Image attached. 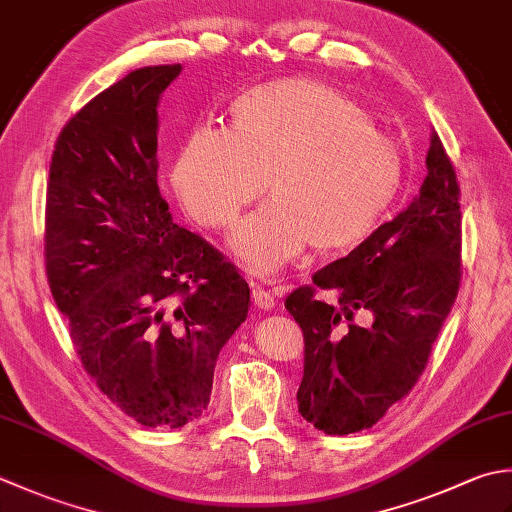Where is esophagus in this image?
I'll list each match as a JSON object with an SVG mask.
<instances>
[{"label": "esophagus", "mask_w": 512, "mask_h": 512, "mask_svg": "<svg viewBox=\"0 0 512 512\" xmlns=\"http://www.w3.org/2000/svg\"><path fill=\"white\" fill-rule=\"evenodd\" d=\"M253 304H255L257 308H262V310H270V308L275 306V297L270 295L268 290L255 286V288H253Z\"/></svg>", "instance_id": "obj_1"}]
</instances>
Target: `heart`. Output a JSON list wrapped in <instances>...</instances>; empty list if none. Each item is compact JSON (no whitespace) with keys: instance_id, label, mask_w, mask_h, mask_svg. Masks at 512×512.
I'll use <instances>...</instances> for the list:
<instances>
[{"instance_id":"1","label":"heart","mask_w":512,"mask_h":512,"mask_svg":"<svg viewBox=\"0 0 512 512\" xmlns=\"http://www.w3.org/2000/svg\"><path fill=\"white\" fill-rule=\"evenodd\" d=\"M230 128L199 124L177 146L168 182L184 213L230 237L250 273L270 277L302 253L342 250L382 222L402 182V150L353 99L310 79L262 84L235 99Z\"/></svg>"}]
</instances>
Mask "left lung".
I'll list each match as a JSON object with an SVG mask.
<instances>
[{
  "label": "left lung",
  "mask_w": 512,
  "mask_h": 512,
  "mask_svg": "<svg viewBox=\"0 0 512 512\" xmlns=\"http://www.w3.org/2000/svg\"><path fill=\"white\" fill-rule=\"evenodd\" d=\"M428 175L397 217L293 290L286 310L304 330L299 413L326 435L370 428L408 395L455 304L462 210L455 168L430 133ZM330 289L326 305L314 297ZM362 314L364 325L354 317Z\"/></svg>",
  "instance_id": "left-lung-1"
}]
</instances>
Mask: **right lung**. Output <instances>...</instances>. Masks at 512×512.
Instances as JSON below:
<instances>
[{"mask_svg":"<svg viewBox=\"0 0 512 512\" xmlns=\"http://www.w3.org/2000/svg\"><path fill=\"white\" fill-rule=\"evenodd\" d=\"M179 73L130 70L90 99L57 137L46 193L50 293L86 373L148 428L202 417L250 306L246 279L159 193L157 106Z\"/></svg>","mask_w":512,"mask_h":512,"instance_id":"right-lung-1","label":"right lung"}]
</instances>
